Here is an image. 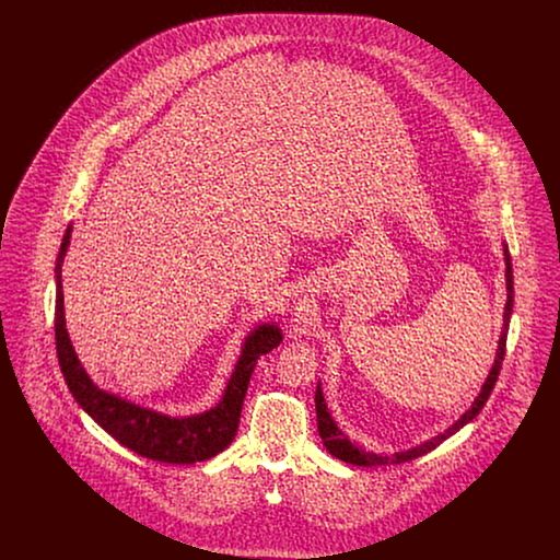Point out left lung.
Wrapping results in <instances>:
<instances>
[{
	"mask_svg": "<svg viewBox=\"0 0 560 560\" xmlns=\"http://www.w3.org/2000/svg\"><path fill=\"white\" fill-rule=\"evenodd\" d=\"M502 247H504V265H506V306H504V325H502V334H500V340H498V350H495V361L489 370V375L485 380V384L480 386L479 397L475 399V402L453 422L452 427L443 432H439L436 436L428 439L424 443L411 447V450H402V452L395 453H373L365 452L363 447H359L357 443H352L348 439L347 434L338 428V424L334 422L329 409H327V402L323 397V388H320V382L317 384V393H315V407H317V428H319L320 441L325 445V450L331 453L334 457L352 464V466H390V464H402V462H409V459H416L424 453L432 452L434 447H439L445 439H450L452 434H455L459 428L466 427L468 422H472L480 413V409L485 407V402L489 399L495 382H498V375L502 370V361H504V354H506V338L508 327H510V317H512V306H514V283H512V260H510V252H508L506 241H502Z\"/></svg>",
	"mask_w": 560,
	"mask_h": 560,
	"instance_id": "obj_1",
	"label": "left lung"
}]
</instances>
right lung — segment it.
<instances>
[{"mask_svg":"<svg viewBox=\"0 0 560 560\" xmlns=\"http://www.w3.org/2000/svg\"><path fill=\"white\" fill-rule=\"evenodd\" d=\"M73 224L67 226L56 258L54 279H56V308H54V331H56V352L60 372L65 382L78 400L81 409L119 441L130 452L142 457L165 462V464H195L210 459L224 452L240 427L241 407L247 393L252 372L262 354L279 347L283 334L277 323H262L254 327L241 347L240 359L231 373L222 399L212 409L192 413V416H167L151 407L124 399L115 393L101 388L88 372L83 370L78 352L71 345L67 320H65V298H62V262L71 243Z\"/></svg>","mask_w":560,"mask_h":560,"instance_id":"right-lung-1","label":"right lung"}]
</instances>
